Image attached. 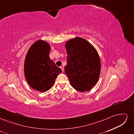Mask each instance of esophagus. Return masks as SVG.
<instances>
[{"label": "esophagus", "mask_w": 134, "mask_h": 134, "mask_svg": "<svg viewBox=\"0 0 134 134\" xmlns=\"http://www.w3.org/2000/svg\"><path fill=\"white\" fill-rule=\"evenodd\" d=\"M60 68H61V69L62 70V71H64V66H61Z\"/></svg>", "instance_id": "esophagus-1"}]
</instances>
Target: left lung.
Returning a JSON list of instances; mask_svg holds the SVG:
<instances>
[{"instance_id": "left-lung-1", "label": "left lung", "mask_w": 134, "mask_h": 134, "mask_svg": "<svg viewBox=\"0 0 134 134\" xmlns=\"http://www.w3.org/2000/svg\"><path fill=\"white\" fill-rule=\"evenodd\" d=\"M67 64L64 67L71 86L76 91H89L98 82L100 61L96 48L81 37H75L65 43Z\"/></svg>"}]
</instances>
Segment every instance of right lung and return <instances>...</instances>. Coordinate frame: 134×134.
<instances>
[{"instance_id":"add662e5","label":"right lung","mask_w":134,"mask_h":134,"mask_svg":"<svg viewBox=\"0 0 134 134\" xmlns=\"http://www.w3.org/2000/svg\"><path fill=\"white\" fill-rule=\"evenodd\" d=\"M50 44L43 40L33 44L26 54L24 72L28 84L34 90L46 92L53 86L61 69L50 59Z\"/></svg>"}]
</instances>
